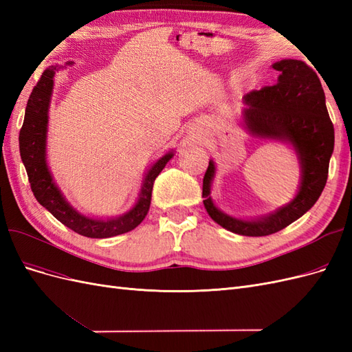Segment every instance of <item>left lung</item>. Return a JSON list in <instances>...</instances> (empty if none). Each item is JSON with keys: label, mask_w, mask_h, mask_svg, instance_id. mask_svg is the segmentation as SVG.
<instances>
[{"label": "left lung", "mask_w": 352, "mask_h": 352, "mask_svg": "<svg viewBox=\"0 0 352 352\" xmlns=\"http://www.w3.org/2000/svg\"><path fill=\"white\" fill-rule=\"evenodd\" d=\"M279 72L273 87L245 95L243 122L260 138L291 142L301 164V186L289 204L260 220H239L221 212L210 197L214 163H208L202 179V198L208 216L225 229L243 236H267L289 226L310 210L322 195L330 155L333 153L335 129L330 120L324 91L317 73L301 60H282L273 65Z\"/></svg>", "instance_id": "1"}]
</instances>
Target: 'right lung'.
Instances as JSON below:
<instances>
[{
  "mask_svg": "<svg viewBox=\"0 0 352 352\" xmlns=\"http://www.w3.org/2000/svg\"><path fill=\"white\" fill-rule=\"evenodd\" d=\"M67 65H73L69 61ZM58 67L51 66L38 80L36 87L32 91L28 100L23 126L19 133L20 157L26 167L30 189L41 206H44L52 216L60 220L63 225L87 238H111L122 233L133 230L145 219L151 204V192L154 180L164 168L167 162L173 157V153L163 155L158 162L148 170L144 179L140 199L135 207L126 212L124 216L117 219L97 220L85 217L76 210H73L69 202L61 195L58 188L47 166L45 160V140H47V123H48V105L52 91V78Z\"/></svg>",
  "mask_w": 352,
  "mask_h": 352,
  "instance_id": "1",
  "label": "right lung"
}]
</instances>
